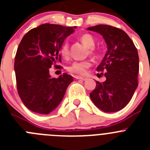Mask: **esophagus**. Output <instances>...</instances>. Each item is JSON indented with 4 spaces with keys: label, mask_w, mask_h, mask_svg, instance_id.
Segmentation results:
<instances>
[{
    "label": "esophagus",
    "mask_w": 150,
    "mask_h": 150,
    "mask_svg": "<svg viewBox=\"0 0 150 150\" xmlns=\"http://www.w3.org/2000/svg\"><path fill=\"white\" fill-rule=\"evenodd\" d=\"M74 78L76 79H81V80H86L87 78L86 77H83V76H74Z\"/></svg>",
    "instance_id": "esophagus-1"
}]
</instances>
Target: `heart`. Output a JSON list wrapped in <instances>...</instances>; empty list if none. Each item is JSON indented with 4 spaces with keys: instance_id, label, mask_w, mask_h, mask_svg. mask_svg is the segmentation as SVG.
<instances>
[{
    "instance_id": "obj_1",
    "label": "heart",
    "mask_w": 150,
    "mask_h": 150,
    "mask_svg": "<svg viewBox=\"0 0 150 150\" xmlns=\"http://www.w3.org/2000/svg\"><path fill=\"white\" fill-rule=\"evenodd\" d=\"M79 40L82 43L88 47L90 54H95V50L93 48L95 46V42L92 36L88 34H84L80 36ZM60 54L63 58L67 59L70 55V50H69V44L67 42H64L60 48ZM91 64L89 61H82V62H75L71 64L68 68V71L71 73L79 75H85L86 74L87 70L91 67Z\"/></svg>"
}]
</instances>
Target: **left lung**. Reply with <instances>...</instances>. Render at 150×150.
<instances>
[{
  "label": "left lung",
  "mask_w": 150,
  "mask_h": 150,
  "mask_svg": "<svg viewBox=\"0 0 150 150\" xmlns=\"http://www.w3.org/2000/svg\"><path fill=\"white\" fill-rule=\"evenodd\" d=\"M87 29L101 34L107 45V53L97 67L106 80L96 81L90 98L104 112H116L129 103L138 86L137 50L128 34L118 28L98 25Z\"/></svg>",
  "instance_id": "1"
}]
</instances>
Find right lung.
<instances>
[{"label": "right lung", "mask_w": 150, "mask_h": 150, "mask_svg": "<svg viewBox=\"0 0 150 150\" xmlns=\"http://www.w3.org/2000/svg\"><path fill=\"white\" fill-rule=\"evenodd\" d=\"M76 27L43 24L24 36L17 49L14 69L18 94L28 109L49 114L60 104L73 77L67 74L59 78L50 75V68L61 67L59 52L64 40Z\"/></svg>", "instance_id": "1"}]
</instances>
